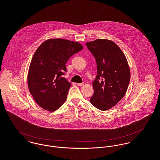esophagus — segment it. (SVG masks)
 Masks as SVG:
<instances>
[{
    "mask_svg": "<svg viewBox=\"0 0 160 160\" xmlns=\"http://www.w3.org/2000/svg\"><path fill=\"white\" fill-rule=\"evenodd\" d=\"M76 85L78 86H82L84 85V84L83 83H76Z\"/></svg>",
    "mask_w": 160,
    "mask_h": 160,
    "instance_id": "obj_1",
    "label": "esophagus"
}]
</instances>
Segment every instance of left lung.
Here are the masks:
<instances>
[{
    "mask_svg": "<svg viewBox=\"0 0 160 160\" xmlns=\"http://www.w3.org/2000/svg\"><path fill=\"white\" fill-rule=\"evenodd\" d=\"M86 44L95 58L97 69L90 102L95 108L105 111L125 95L131 79L129 64L122 51L112 41L98 39Z\"/></svg>",
    "mask_w": 160,
    "mask_h": 160,
    "instance_id": "8db88e82",
    "label": "left lung"
}]
</instances>
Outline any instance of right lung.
<instances>
[{
    "label": "right lung",
    "mask_w": 160,
    "mask_h": 160,
    "mask_svg": "<svg viewBox=\"0 0 160 160\" xmlns=\"http://www.w3.org/2000/svg\"><path fill=\"white\" fill-rule=\"evenodd\" d=\"M83 48L78 42L64 39H49L35 52L28 70V89L37 104L54 112L65 102L71 84L62 77L66 63Z\"/></svg>",
    "instance_id": "add662e5"
}]
</instances>
